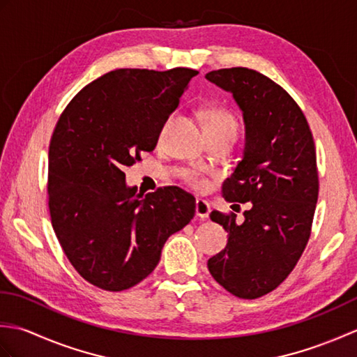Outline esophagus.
Instances as JSON below:
<instances>
[{
  "instance_id": "esophagus-1",
  "label": "esophagus",
  "mask_w": 357,
  "mask_h": 357,
  "mask_svg": "<svg viewBox=\"0 0 357 357\" xmlns=\"http://www.w3.org/2000/svg\"><path fill=\"white\" fill-rule=\"evenodd\" d=\"M208 213H210L208 202L202 201V199L196 201V216H198L199 219H207Z\"/></svg>"
}]
</instances>
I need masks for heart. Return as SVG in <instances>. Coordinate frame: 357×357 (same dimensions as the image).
<instances>
[{
	"label": "heart",
	"instance_id": "b5f03b06",
	"mask_svg": "<svg viewBox=\"0 0 357 357\" xmlns=\"http://www.w3.org/2000/svg\"><path fill=\"white\" fill-rule=\"evenodd\" d=\"M202 121L206 133L233 135L236 138L239 124L236 116L230 110L224 107H207L202 112ZM183 178L188 185H192L196 190H204L208 185V181L199 172H184Z\"/></svg>",
	"mask_w": 357,
	"mask_h": 357
}]
</instances>
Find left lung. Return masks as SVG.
I'll return each instance as SVG.
<instances>
[{
    "label": "left lung",
    "mask_w": 357,
    "mask_h": 357,
    "mask_svg": "<svg viewBox=\"0 0 357 357\" xmlns=\"http://www.w3.org/2000/svg\"><path fill=\"white\" fill-rule=\"evenodd\" d=\"M206 78L233 93L244 113V156L222 184V196L250 202L242 222L231 211L210 213L229 242L210 257L208 271L236 298L256 299L284 282L312 234L319 195L313 135L299 105L265 75L231 67Z\"/></svg>",
    "instance_id": "8db88e82"
}]
</instances>
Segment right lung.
<instances>
[{
	"instance_id": "1",
	"label": "right lung",
	"mask_w": 357,
	"mask_h": 357,
	"mask_svg": "<svg viewBox=\"0 0 357 357\" xmlns=\"http://www.w3.org/2000/svg\"><path fill=\"white\" fill-rule=\"evenodd\" d=\"M198 72L118 69L75 95L49 146V211L73 268L105 291H123L155 270L170 234L195 216L196 202L167 185L142 196L124 167L151 151L165 121Z\"/></svg>"
}]
</instances>
